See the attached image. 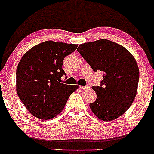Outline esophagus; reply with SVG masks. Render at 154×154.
<instances>
[{
	"label": "esophagus",
	"instance_id": "obj_1",
	"mask_svg": "<svg viewBox=\"0 0 154 154\" xmlns=\"http://www.w3.org/2000/svg\"><path fill=\"white\" fill-rule=\"evenodd\" d=\"M80 89H89V86L86 85V86H80Z\"/></svg>",
	"mask_w": 154,
	"mask_h": 154
}]
</instances>
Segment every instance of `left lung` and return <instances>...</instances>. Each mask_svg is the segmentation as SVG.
Wrapping results in <instances>:
<instances>
[{"instance_id": "obj_1", "label": "left lung", "mask_w": 154, "mask_h": 154, "mask_svg": "<svg viewBox=\"0 0 154 154\" xmlns=\"http://www.w3.org/2000/svg\"><path fill=\"white\" fill-rule=\"evenodd\" d=\"M78 51L94 71H103L100 86H93L96 101L91 111L103 121H113L123 115L132 104L137 91L139 69L133 55L122 45L107 39L84 43Z\"/></svg>"}]
</instances>
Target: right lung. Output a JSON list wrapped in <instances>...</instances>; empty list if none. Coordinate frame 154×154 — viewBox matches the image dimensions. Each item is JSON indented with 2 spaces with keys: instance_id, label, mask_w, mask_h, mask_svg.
Returning <instances> with one entry per match:
<instances>
[{
  "instance_id": "1",
  "label": "right lung",
  "mask_w": 154,
  "mask_h": 154,
  "mask_svg": "<svg viewBox=\"0 0 154 154\" xmlns=\"http://www.w3.org/2000/svg\"><path fill=\"white\" fill-rule=\"evenodd\" d=\"M78 44L46 41L35 45L22 56L17 68L19 97L32 116L53 119L63 111L70 94L79 85L61 83L64 58Z\"/></svg>"
}]
</instances>
